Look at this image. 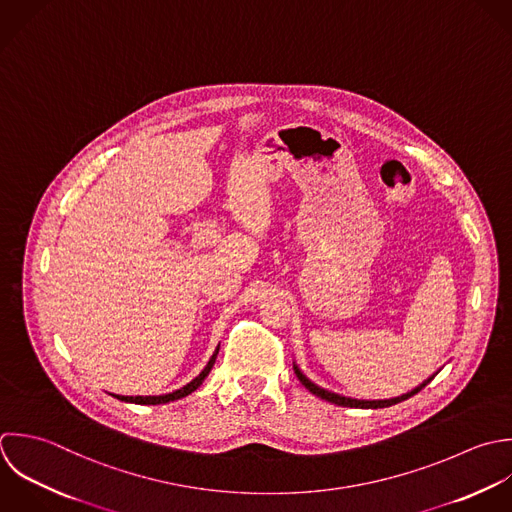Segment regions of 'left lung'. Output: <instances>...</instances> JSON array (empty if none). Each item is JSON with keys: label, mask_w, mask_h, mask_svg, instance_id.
<instances>
[{"label": "left lung", "mask_w": 512, "mask_h": 512, "mask_svg": "<svg viewBox=\"0 0 512 512\" xmlns=\"http://www.w3.org/2000/svg\"><path fill=\"white\" fill-rule=\"evenodd\" d=\"M295 373H297V379L305 385V389H309L313 395H317V397H321V399H325V401H329V403H335V405H339V407H361V409H385V407L397 405V403L407 401L409 397L417 395L421 389H425V387L433 381V377H431V379L425 381L421 387H417V389H413L411 393H407V395H403V397H397V399H389V401H357V399H347V397H341V395H335V393H329V391L317 387V385L311 383L297 367H295Z\"/></svg>", "instance_id": "1"}]
</instances>
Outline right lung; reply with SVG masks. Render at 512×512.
Segmentation results:
<instances>
[{
    "instance_id": "add662e5",
    "label": "right lung",
    "mask_w": 512,
    "mask_h": 512,
    "mask_svg": "<svg viewBox=\"0 0 512 512\" xmlns=\"http://www.w3.org/2000/svg\"><path fill=\"white\" fill-rule=\"evenodd\" d=\"M217 353H219V347L215 349V353H213V357L209 359V363H207V367L191 381V383H187L185 387H181V389H177L175 393H169V395H161V397H119V395H113V397H117L119 401H127V403H137V405H161V403H169V401H177V399H181V397H187L189 393H193L203 381H205V377L209 375V371H211V367H213V363H215V359H217Z\"/></svg>"
}]
</instances>
